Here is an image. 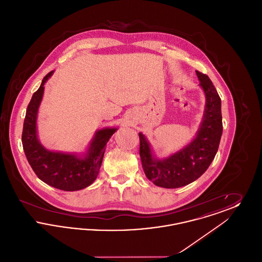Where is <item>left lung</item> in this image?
Masks as SVG:
<instances>
[{
  "label": "left lung",
  "mask_w": 262,
  "mask_h": 262,
  "mask_svg": "<svg viewBox=\"0 0 262 262\" xmlns=\"http://www.w3.org/2000/svg\"><path fill=\"white\" fill-rule=\"evenodd\" d=\"M206 97L205 112L195 138L167 159L152 156L149 143L139 134V155L147 179L158 187L176 188L192 183L210 166L219 147L223 130L221 98L210 78L196 71Z\"/></svg>",
  "instance_id": "8db88e82"
}]
</instances>
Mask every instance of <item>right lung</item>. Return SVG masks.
I'll return each instance as SVG.
<instances>
[{"label":"right lung","instance_id":"1","mask_svg":"<svg viewBox=\"0 0 262 262\" xmlns=\"http://www.w3.org/2000/svg\"><path fill=\"white\" fill-rule=\"evenodd\" d=\"M53 72L44 76L42 83L30 100L25 114L23 129V146L27 161L38 178L66 191H74L90 186L99 173L106 144L117 128L100 129L92 140L88 154L80 158L73 154L45 149L38 141L36 118L43 96L44 84Z\"/></svg>","mask_w":262,"mask_h":262}]
</instances>
